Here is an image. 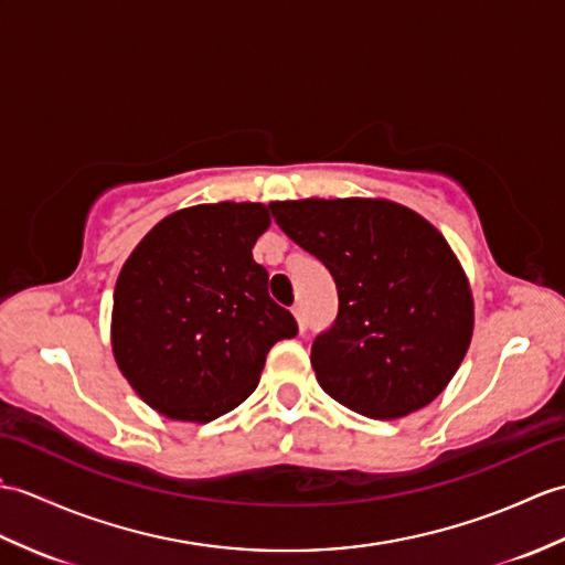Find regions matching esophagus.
I'll return each instance as SVG.
<instances>
[{
    "label": "esophagus",
    "mask_w": 565,
    "mask_h": 565,
    "mask_svg": "<svg viewBox=\"0 0 565 565\" xmlns=\"http://www.w3.org/2000/svg\"><path fill=\"white\" fill-rule=\"evenodd\" d=\"M294 318H296V322H298V332L303 334V332H306V318H303V310H300V308H294Z\"/></svg>",
    "instance_id": "1"
}]
</instances>
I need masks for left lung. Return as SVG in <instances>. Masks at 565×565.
Instances as JSON below:
<instances>
[{"instance_id":"8db88e82","label":"left lung","mask_w":565,"mask_h":565,"mask_svg":"<svg viewBox=\"0 0 565 565\" xmlns=\"http://www.w3.org/2000/svg\"><path fill=\"white\" fill-rule=\"evenodd\" d=\"M269 209L337 284V320L310 351L327 395L371 418L406 416L436 399L475 330L469 281L448 241L387 200H298Z\"/></svg>"}]
</instances>
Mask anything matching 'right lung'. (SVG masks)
I'll list each match as a JSON object with an SVG mask.
<instances>
[{"label":"right lung","mask_w":565,"mask_h":565,"mask_svg":"<svg viewBox=\"0 0 565 565\" xmlns=\"http://www.w3.org/2000/svg\"><path fill=\"white\" fill-rule=\"evenodd\" d=\"M265 204H196L143 235L117 277L113 353L151 409L206 424L253 395L269 349L298 334L253 247Z\"/></svg>","instance_id":"right-lung-1"}]
</instances>
